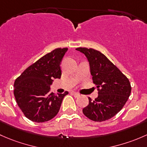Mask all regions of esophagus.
<instances>
[{
  "label": "esophagus",
  "instance_id": "obj_1",
  "mask_svg": "<svg viewBox=\"0 0 147 147\" xmlns=\"http://www.w3.org/2000/svg\"><path fill=\"white\" fill-rule=\"evenodd\" d=\"M71 93H72V94H73L74 96H75V97H78V96H80L79 93H77V92H75V91H72Z\"/></svg>",
  "mask_w": 147,
  "mask_h": 147
}]
</instances>
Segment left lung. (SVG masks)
I'll list each match as a JSON object with an SVG mask.
<instances>
[{"label":"left lung","mask_w":147,"mask_h":147,"mask_svg":"<svg viewBox=\"0 0 147 147\" xmlns=\"http://www.w3.org/2000/svg\"><path fill=\"white\" fill-rule=\"evenodd\" d=\"M76 49L87 57L93 84L98 90V96L94 100L88 98L89 103L83 113L95 122L112 118L122 110L130 96L129 79L99 51L86 47Z\"/></svg>","instance_id":"obj_1"}]
</instances>
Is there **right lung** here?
<instances>
[{"label": "right lung", "instance_id": "obj_1", "mask_svg": "<svg viewBox=\"0 0 147 147\" xmlns=\"http://www.w3.org/2000/svg\"><path fill=\"white\" fill-rule=\"evenodd\" d=\"M68 48H57L45 54L27 68L14 83V96L18 106L30 120L45 122L59 111L64 93L54 94L50 85L54 78H60V64Z\"/></svg>", "mask_w": 147, "mask_h": 147}]
</instances>
